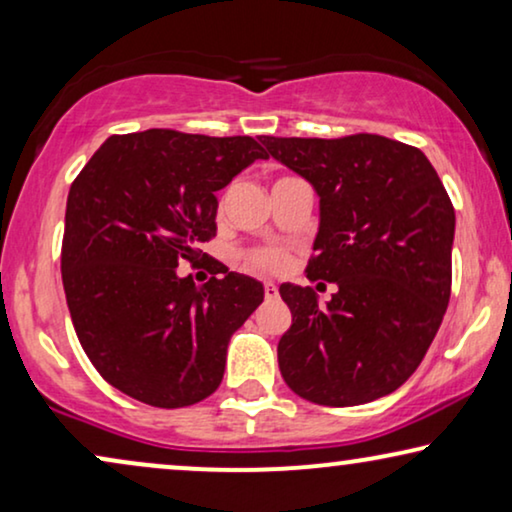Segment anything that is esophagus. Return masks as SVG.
<instances>
[{"label":"esophagus","mask_w":512,"mask_h":512,"mask_svg":"<svg viewBox=\"0 0 512 512\" xmlns=\"http://www.w3.org/2000/svg\"><path fill=\"white\" fill-rule=\"evenodd\" d=\"M263 293H265V298H268V300H275L279 296V289L272 282H265Z\"/></svg>","instance_id":"1"}]
</instances>
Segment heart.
Listing matches in <instances>:
<instances>
[{
    "label": "heart",
    "instance_id": "b5f03b06",
    "mask_svg": "<svg viewBox=\"0 0 512 512\" xmlns=\"http://www.w3.org/2000/svg\"><path fill=\"white\" fill-rule=\"evenodd\" d=\"M240 261L244 268L258 275H279L289 268L291 256L282 244H258V247L244 249Z\"/></svg>",
    "mask_w": 512,
    "mask_h": 512
}]
</instances>
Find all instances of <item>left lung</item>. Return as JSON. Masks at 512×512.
I'll list each match as a JSON object with an SVG mask.
<instances>
[{"mask_svg": "<svg viewBox=\"0 0 512 512\" xmlns=\"http://www.w3.org/2000/svg\"><path fill=\"white\" fill-rule=\"evenodd\" d=\"M261 142L319 193L305 275L338 284L326 307L310 286H279L293 317L277 345L284 382L331 408L391 394L422 363L450 303L454 207L443 181L417 146L368 132Z\"/></svg>", "mask_w": 512, "mask_h": 512, "instance_id": "8db88e82", "label": "left lung"}]
</instances>
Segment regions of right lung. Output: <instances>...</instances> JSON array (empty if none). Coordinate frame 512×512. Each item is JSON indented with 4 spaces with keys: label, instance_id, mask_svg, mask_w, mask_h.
I'll return each mask as SVG.
<instances>
[{
    "label": "right lung",
    "instance_id": "1",
    "mask_svg": "<svg viewBox=\"0 0 512 512\" xmlns=\"http://www.w3.org/2000/svg\"><path fill=\"white\" fill-rule=\"evenodd\" d=\"M256 158L268 153L254 137L156 128L111 135L72 181L62 286L83 352L111 387L172 410L221 384L230 335L263 286L228 270L198 286L177 268L205 261L214 193Z\"/></svg>",
    "mask_w": 512,
    "mask_h": 512
}]
</instances>
